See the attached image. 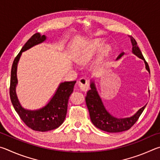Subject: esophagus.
<instances>
[{
    "label": "esophagus",
    "mask_w": 160,
    "mask_h": 160,
    "mask_svg": "<svg viewBox=\"0 0 160 160\" xmlns=\"http://www.w3.org/2000/svg\"><path fill=\"white\" fill-rule=\"evenodd\" d=\"M78 86H79L81 90L83 92H86L89 89V83L87 79L85 78H80L78 81Z\"/></svg>",
    "instance_id": "1"
}]
</instances>
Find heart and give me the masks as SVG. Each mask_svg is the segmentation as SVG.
Returning <instances> with one entry per match:
<instances>
[{"mask_svg": "<svg viewBox=\"0 0 160 160\" xmlns=\"http://www.w3.org/2000/svg\"><path fill=\"white\" fill-rule=\"evenodd\" d=\"M102 46V41L100 38L91 39L86 41L77 52L76 57L77 62L82 65H86L90 63L99 52ZM110 50L111 48L109 46H105L102 48L99 58L96 62L97 67H100L103 65Z\"/></svg>", "mask_w": 160, "mask_h": 160, "instance_id": "heart-1", "label": "heart"}]
</instances>
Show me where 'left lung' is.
<instances>
[{
    "label": "left lung",
    "instance_id": "obj_1",
    "mask_svg": "<svg viewBox=\"0 0 160 160\" xmlns=\"http://www.w3.org/2000/svg\"><path fill=\"white\" fill-rule=\"evenodd\" d=\"M129 37L131 44H132V53L144 61L145 69L150 73L149 66L147 62L145 61L141 50L139 49L137 42L131 36H129ZM124 52L120 53L116 60H119L124 55ZM90 86L91 90L88 91L87 96L86 97V102L88 109L91 120L94 126H96L99 129L106 131V132L118 133L128 130L138 119L139 117L141 116L147 105L146 104L141 108L132 116L124 117V118H118V117L112 115L106 110L101 98L97 91L96 83L93 80H91Z\"/></svg>",
    "mask_w": 160,
    "mask_h": 160
}]
</instances>
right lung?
I'll use <instances>...</instances> for the list:
<instances>
[{
  "instance_id": "add662e5",
  "label": "right lung",
  "mask_w": 160,
  "mask_h": 160,
  "mask_svg": "<svg viewBox=\"0 0 160 160\" xmlns=\"http://www.w3.org/2000/svg\"><path fill=\"white\" fill-rule=\"evenodd\" d=\"M46 39V35L36 33L22 47L13 62L11 69L10 87L11 102L19 117L28 127L41 132L55 129L62 124L66 117L69 96L72 93L76 83V81L61 82L48 102L37 110H28L22 107L20 104L16 93V87L18 83L17 71L19 60L22 52L36 45L43 43Z\"/></svg>"
}]
</instances>
